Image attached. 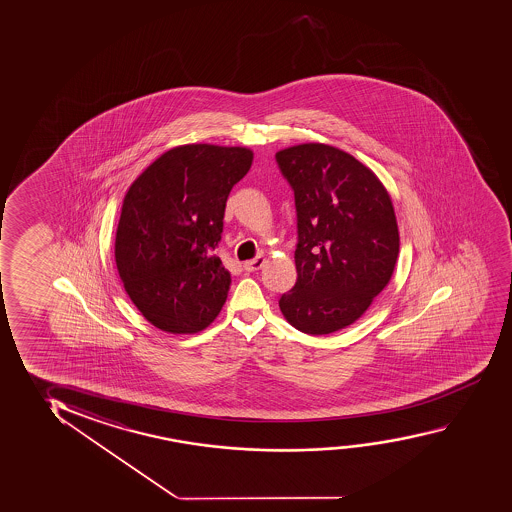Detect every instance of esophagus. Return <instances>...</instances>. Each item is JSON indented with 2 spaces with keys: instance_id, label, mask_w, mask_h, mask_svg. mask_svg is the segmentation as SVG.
<instances>
[{
  "instance_id": "34e87169",
  "label": "esophagus",
  "mask_w": 512,
  "mask_h": 512,
  "mask_svg": "<svg viewBox=\"0 0 512 512\" xmlns=\"http://www.w3.org/2000/svg\"><path fill=\"white\" fill-rule=\"evenodd\" d=\"M263 263H265V258H263V256H256V258L246 261L242 266H244L246 272H256V270H259V268L263 266Z\"/></svg>"
}]
</instances>
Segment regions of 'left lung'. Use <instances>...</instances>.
<instances>
[{
	"mask_svg": "<svg viewBox=\"0 0 512 512\" xmlns=\"http://www.w3.org/2000/svg\"><path fill=\"white\" fill-rule=\"evenodd\" d=\"M294 191L298 279L282 294L287 322L307 334L354 324L389 284L399 232L389 193L366 165L328 144L275 155Z\"/></svg>",
	"mask_w": 512,
	"mask_h": 512,
	"instance_id": "obj_1",
	"label": "left lung"
}]
</instances>
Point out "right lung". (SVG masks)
I'll return each mask as SVG.
<instances>
[{"mask_svg":"<svg viewBox=\"0 0 512 512\" xmlns=\"http://www.w3.org/2000/svg\"><path fill=\"white\" fill-rule=\"evenodd\" d=\"M253 164L239 146L186 144L157 158L123 198L115 259L137 310L162 331L198 333L225 305L230 273L214 256L228 195Z\"/></svg>","mask_w":512,"mask_h":512,"instance_id":"right-lung-1","label":"right lung"}]
</instances>
